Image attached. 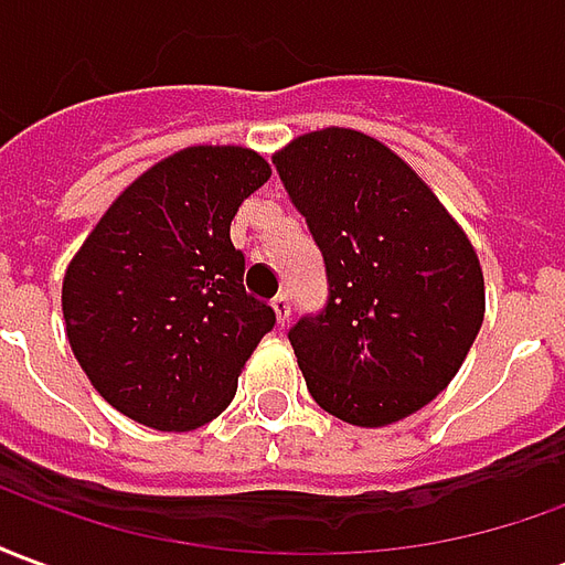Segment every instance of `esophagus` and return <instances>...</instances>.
<instances>
[{
    "label": "esophagus",
    "mask_w": 565,
    "mask_h": 565,
    "mask_svg": "<svg viewBox=\"0 0 565 565\" xmlns=\"http://www.w3.org/2000/svg\"><path fill=\"white\" fill-rule=\"evenodd\" d=\"M271 308H275V318H278V323H287L290 320V296L287 294H278L275 299H271Z\"/></svg>",
    "instance_id": "esophagus-1"
}]
</instances>
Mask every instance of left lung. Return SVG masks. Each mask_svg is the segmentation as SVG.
<instances>
[{"label": "left lung", "mask_w": 565, "mask_h": 565, "mask_svg": "<svg viewBox=\"0 0 565 565\" xmlns=\"http://www.w3.org/2000/svg\"><path fill=\"white\" fill-rule=\"evenodd\" d=\"M271 160L330 281L327 308L290 330L308 393L369 429L415 415L460 372L484 320V271L469 235L424 178L366 132H306Z\"/></svg>", "instance_id": "1"}]
</instances>
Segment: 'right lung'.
Here are the masks:
<instances>
[{
    "instance_id": "obj_1",
    "label": "right lung",
    "mask_w": 565,
    "mask_h": 565,
    "mask_svg": "<svg viewBox=\"0 0 565 565\" xmlns=\"http://www.w3.org/2000/svg\"><path fill=\"white\" fill-rule=\"evenodd\" d=\"M271 166L242 145H193L108 205L63 278L72 354L105 403L184 433L233 403L275 311L245 294L235 211Z\"/></svg>"
}]
</instances>
